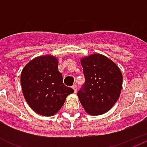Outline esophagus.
Instances as JSON below:
<instances>
[{"instance_id":"1","label":"esophagus","mask_w":147,"mask_h":147,"mask_svg":"<svg viewBox=\"0 0 147 147\" xmlns=\"http://www.w3.org/2000/svg\"><path fill=\"white\" fill-rule=\"evenodd\" d=\"M72 89L74 90V92L76 93V91H77V86H76V85H74V86H72Z\"/></svg>"}]
</instances>
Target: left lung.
Instances as JSON below:
<instances>
[{
    "instance_id": "obj_1",
    "label": "left lung",
    "mask_w": 147,
    "mask_h": 147,
    "mask_svg": "<svg viewBox=\"0 0 147 147\" xmlns=\"http://www.w3.org/2000/svg\"><path fill=\"white\" fill-rule=\"evenodd\" d=\"M85 83L78 92L86 113L98 116L107 113L120 97L123 76L113 61L104 55L94 53L81 58Z\"/></svg>"
}]
</instances>
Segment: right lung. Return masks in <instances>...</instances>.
Wrapping results in <instances>:
<instances>
[{
  "label": "right lung",
  "mask_w": 147,
  "mask_h": 147,
  "mask_svg": "<svg viewBox=\"0 0 147 147\" xmlns=\"http://www.w3.org/2000/svg\"><path fill=\"white\" fill-rule=\"evenodd\" d=\"M23 94L27 104L35 113L45 117L57 113L73 89L64 86L58 71V59L52 55L34 58L22 70Z\"/></svg>",
  "instance_id": "obj_1"
}]
</instances>
